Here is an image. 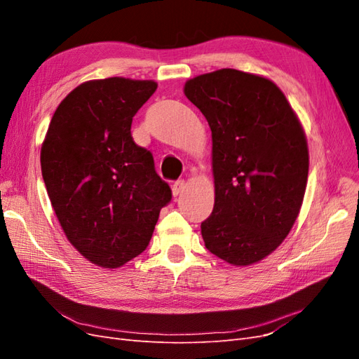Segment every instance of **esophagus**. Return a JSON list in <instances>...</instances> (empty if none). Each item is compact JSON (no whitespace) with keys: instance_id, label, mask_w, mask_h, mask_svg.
I'll return each mask as SVG.
<instances>
[{"instance_id":"1","label":"esophagus","mask_w":359,"mask_h":359,"mask_svg":"<svg viewBox=\"0 0 359 359\" xmlns=\"http://www.w3.org/2000/svg\"><path fill=\"white\" fill-rule=\"evenodd\" d=\"M184 189H186V181L184 180H178L173 182V186H172L173 196H178V194H181L184 191Z\"/></svg>"}]
</instances>
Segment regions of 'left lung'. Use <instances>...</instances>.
<instances>
[{
    "instance_id": "8db88e82",
    "label": "left lung",
    "mask_w": 359,
    "mask_h": 359,
    "mask_svg": "<svg viewBox=\"0 0 359 359\" xmlns=\"http://www.w3.org/2000/svg\"><path fill=\"white\" fill-rule=\"evenodd\" d=\"M212 135L215 201L202 222L205 247L227 264L259 262L283 243L309 177L302 126L278 86L235 69L186 82Z\"/></svg>"
}]
</instances>
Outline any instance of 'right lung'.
<instances>
[{
    "label": "right lung",
    "instance_id": "add662e5",
    "mask_svg": "<svg viewBox=\"0 0 359 359\" xmlns=\"http://www.w3.org/2000/svg\"><path fill=\"white\" fill-rule=\"evenodd\" d=\"M154 81L81 83L53 114L41 145V175L67 240L90 262L118 268L149 244L172 199L153 154L135 144L132 121Z\"/></svg>",
    "mask_w": 359,
    "mask_h": 359
}]
</instances>
